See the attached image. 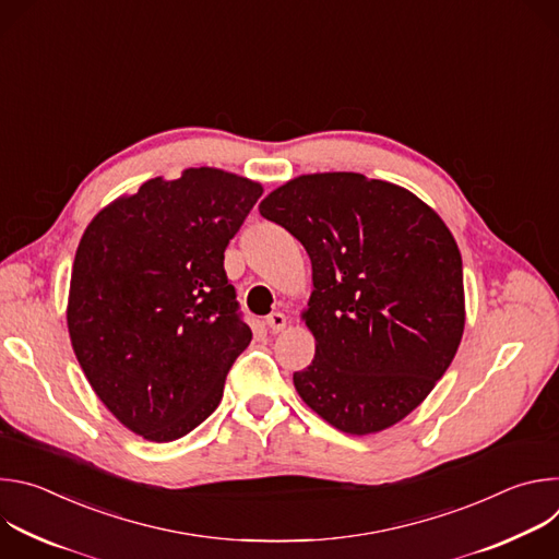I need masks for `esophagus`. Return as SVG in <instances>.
<instances>
[{"label": "esophagus", "mask_w": 559, "mask_h": 559, "mask_svg": "<svg viewBox=\"0 0 559 559\" xmlns=\"http://www.w3.org/2000/svg\"><path fill=\"white\" fill-rule=\"evenodd\" d=\"M285 325H287V318H285V313H283V311H272V313L267 316V328H270V332H272V334L283 332V330H285Z\"/></svg>", "instance_id": "esophagus-1"}]
</instances>
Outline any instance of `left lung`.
Segmentation results:
<instances>
[{
	"mask_svg": "<svg viewBox=\"0 0 559 559\" xmlns=\"http://www.w3.org/2000/svg\"><path fill=\"white\" fill-rule=\"evenodd\" d=\"M259 212L311 261L302 318L316 354L294 371L302 401L352 436L403 420L464 332L462 257L449 227L405 188L356 173L298 177Z\"/></svg>",
	"mask_w": 559,
	"mask_h": 559,
	"instance_id": "1",
	"label": "left lung"
}]
</instances>
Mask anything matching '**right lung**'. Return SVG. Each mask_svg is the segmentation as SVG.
<instances>
[{"instance_id":"obj_1","label":"right lung","mask_w":559,"mask_h":559,"mask_svg":"<svg viewBox=\"0 0 559 559\" xmlns=\"http://www.w3.org/2000/svg\"><path fill=\"white\" fill-rule=\"evenodd\" d=\"M261 194L243 177L188 168L145 181L82 236L68 298L72 349L99 401L145 440L199 427L252 341L223 259Z\"/></svg>"}]
</instances>
